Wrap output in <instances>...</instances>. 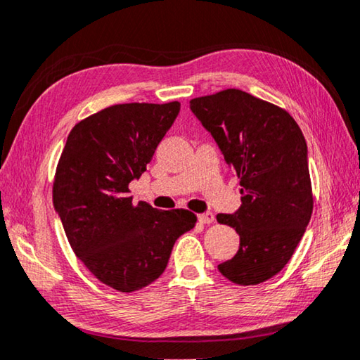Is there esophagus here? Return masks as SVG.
<instances>
[{
    "label": "esophagus",
    "instance_id": "34e87169",
    "mask_svg": "<svg viewBox=\"0 0 360 360\" xmlns=\"http://www.w3.org/2000/svg\"><path fill=\"white\" fill-rule=\"evenodd\" d=\"M198 220L202 223V225H209V223L214 221V214L212 212H204V214L198 215Z\"/></svg>",
    "mask_w": 360,
    "mask_h": 360
}]
</instances>
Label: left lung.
Masks as SVG:
<instances>
[{
	"label": "left lung",
	"mask_w": 360,
	"mask_h": 360,
	"mask_svg": "<svg viewBox=\"0 0 360 360\" xmlns=\"http://www.w3.org/2000/svg\"><path fill=\"white\" fill-rule=\"evenodd\" d=\"M190 108L243 186V205L217 215L240 239L219 271L234 284H260L288 263L313 214L303 132L285 110L239 89L193 98Z\"/></svg>",
	"instance_id": "8db88e82"
}]
</instances>
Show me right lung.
Returning <instances> with one entry per match:
<instances>
[{"label":"right lung","mask_w":360,"mask_h":360,"mask_svg":"<svg viewBox=\"0 0 360 360\" xmlns=\"http://www.w3.org/2000/svg\"><path fill=\"white\" fill-rule=\"evenodd\" d=\"M179 111V102L113 105L72 129L58 161L52 201L68 243L115 290L155 282L175 240L196 223L185 209L159 210L129 196Z\"/></svg>","instance_id":"1"}]
</instances>
